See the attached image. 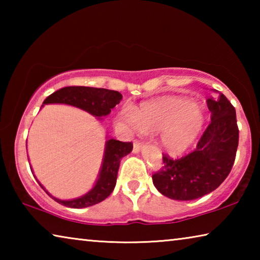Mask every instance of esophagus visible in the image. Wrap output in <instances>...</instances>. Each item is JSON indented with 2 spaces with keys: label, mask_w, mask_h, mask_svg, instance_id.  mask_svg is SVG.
<instances>
[{
  "label": "esophagus",
  "mask_w": 260,
  "mask_h": 260,
  "mask_svg": "<svg viewBox=\"0 0 260 260\" xmlns=\"http://www.w3.org/2000/svg\"><path fill=\"white\" fill-rule=\"evenodd\" d=\"M141 148H142V143H140L139 141H135L134 144H133V152L134 153H139Z\"/></svg>",
  "instance_id": "obj_1"
}]
</instances>
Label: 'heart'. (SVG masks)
Segmentation results:
<instances>
[{
  "instance_id": "1",
  "label": "heart",
  "mask_w": 260,
  "mask_h": 260,
  "mask_svg": "<svg viewBox=\"0 0 260 260\" xmlns=\"http://www.w3.org/2000/svg\"><path fill=\"white\" fill-rule=\"evenodd\" d=\"M206 122L201 104L184 96L169 95L140 103L133 110L120 111L116 124L146 134L159 133V146L172 156L181 155L195 142Z\"/></svg>"
}]
</instances>
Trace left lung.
<instances>
[{"label": "left lung", "mask_w": 260, "mask_h": 260, "mask_svg": "<svg viewBox=\"0 0 260 260\" xmlns=\"http://www.w3.org/2000/svg\"><path fill=\"white\" fill-rule=\"evenodd\" d=\"M208 100L211 124L195 151L180 159L162 156L160 171L152 175L161 195L175 201H191L215 190L230 174L239 146L235 109L226 96L213 89Z\"/></svg>", "instance_id": "8db88e82"}]
</instances>
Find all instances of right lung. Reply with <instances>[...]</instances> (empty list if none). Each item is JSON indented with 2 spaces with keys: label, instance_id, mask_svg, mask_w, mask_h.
<instances>
[{
  "label": "right lung",
  "instance_id": "add662e5",
  "mask_svg": "<svg viewBox=\"0 0 260 260\" xmlns=\"http://www.w3.org/2000/svg\"><path fill=\"white\" fill-rule=\"evenodd\" d=\"M121 99L122 95L119 91L105 89V88L82 86L64 87L48 96L43 101L41 108L45 107L46 104H67L81 109L83 111L98 118V120H102L103 117L108 116L111 112V109L116 107L117 104H119ZM105 139H107V141H105L102 164H101L98 179H96L93 188L88 190L85 195L72 200H59L46 190V188L42 186L35 175L34 178L37 179L40 187L52 200L56 201L57 203L67 206V208L82 209L100 203V202L109 197L110 193L113 191L114 187H116L120 159L133 150L132 142H120L116 139L109 138L108 135L105 136ZM30 171L33 173L32 167H30Z\"/></svg>",
  "mask_w": 260,
  "mask_h": 260
}]
</instances>
